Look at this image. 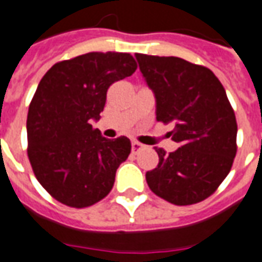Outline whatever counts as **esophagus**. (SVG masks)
I'll return each instance as SVG.
<instances>
[{
    "instance_id": "obj_1",
    "label": "esophagus",
    "mask_w": 262,
    "mask_h": 262,
    "mask_svg": "<svg viewBox=\"0 0 262 262\" xmlns=\"http://www.w3.org/2000/svg\"><path fill=\"white\" fill-rule=\"evenodd\" d=\"M131 146H133V152H137V150H139L144 145L141 144V142H138V141H133L131 142Z\"/></svg>"
}]
</instances>
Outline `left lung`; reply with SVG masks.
<instances>
[{"mask_svg":"<svg viewBox=\"0 0 262 262\" xmlns=\"http://www.w3.org/2000/svg\"><path fill=\"white\" fill-rule=\"evenodd\" d=\"M156 100V120L174 123L171 139L180 145L166 154L146 183L174 205H191L215 192L232 169L237 124L225 88L215 74L179 57L135 54Z\"/></svg>","mask_w":262,"mask_h":262,"instance_id":"obj_1","label":"left lung"}]
</instances>
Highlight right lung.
Returning a JSON list of instances; mask_svg holds the SVG:
<instances>
[{
    "label": "right lung",
    "mask_w": 262,
    "mask_h": 262,
    "mask_svg": "<svg viewBox=\"0 0 262 262\" xmlns=\"http://www.w3.org/2000/svg\"><path fill=\"white\" fill-rule=\"evenodd\" d=\"M135 70L128 53H88L57 62L41 78L28 112V156L36 179L61 204L91 207L112 191L131 142L104 138L91 123L100 118L112 83Z\"/></svg>",
    "instance_id": "right-lung-1"
}]
</instances>
